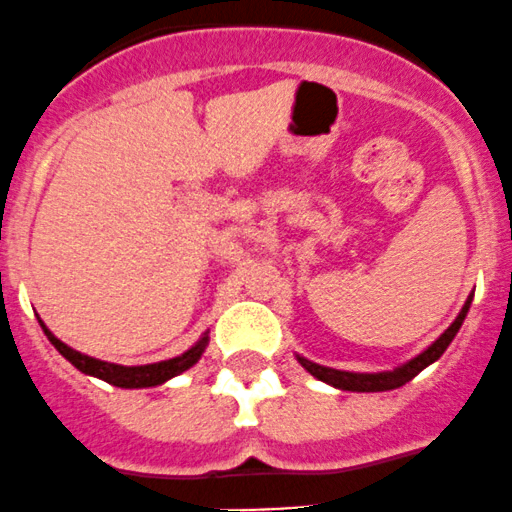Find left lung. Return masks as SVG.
<instances>
[{
    "label": "left lung",
    "mask_w": 512,
    "mask_h": 512,
    "mask_svg": "<svg viewBox=\"0 0 512 512\" xmlns=\"http://www.w3.org/2000/svg\"><path fill=\"white\" fill-rule=\"evenodd\" d=\"M473 302V294L466 299L463 309L458 312V317L453 319L451 327L431 344V347L423 349L421 354H416L414 359L404 361L401 366H394L391 371H374V374H359V371H342V369H332V366H322V364H314V361L304 359V356L297 354V361L314 376V379L324 381V384L334 386V389H342V391H359V394H374V391H391V389H399V386L409 384L414 376L421 374L426 366H431L433 361L441 359V354L446 352L448 344L453 342V337L458 334L461 329L463 319H466L468 309H471Z\"/></svg>",
    "instance_id": "8db88e82"
}]
</instances>
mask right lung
I'll return each mask as SVG.
<instances>
[{
  "mask_svg": "<svg viewBox=\"0 0 512 512\" xmlns=\"http://www.w3.org/2000/svg\"><path fill=\"white\" fill-rule=\"evenodd\" d=\"M41 329H44L46 339L56 347V352L64 356L66 361L76 366L81 374L86 376H96V379L106 381V384L118 386V389H151V386H160L165 381H170L173 376H180L183 371H188L190 366H195L203 356L205 349H208V332L180 356H173V359H165V361H156V364H143V366H123V364H111V361H101L94 359L89 354H81L76 349H71L69 344H64L61 339H56L54 334L49 332L44 322L39 319Z\"/></svg>",
  "mask_w": 512,
  "mask_h": 512,
  "instance_id": "right-lung-1",
  "label": "right lung"
}]
</instances>
